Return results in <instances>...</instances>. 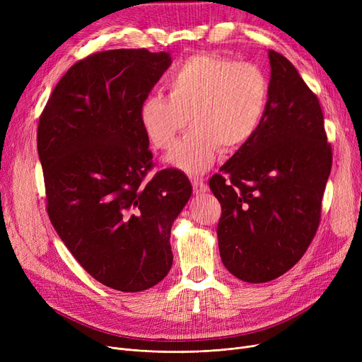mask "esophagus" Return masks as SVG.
<instances>
[{"mask_svg":"<svg viewBox=\"0 0 362 362\" xmlns=\"http://www.w3.org/2000/svg\"><path fill=\"white\" fill-rule=\"evenodd\" d=\"M192 186H194V194L195 195H201V194H205L208 191L206 183L201 177H194L192 179Z\"/></svg>","mask_w":362,"mask_h":362,"instance_id":"obj_1","label":"esophagus"}]
</instances>
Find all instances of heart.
<instances>
[{
  "label": "heart",
  "instance_id": "b5f03b06",
  "mask_svg": "<svg viewBox=\"0 0 362 362\" xmlns=\"http://www.w3.org/2000/svg\"><path fill=\"white\" fill-rule=\"evenodd\" d=\"M164 93L142 101L139 117L152 145L170 149L189 122L191 132L167 157L186 173L210 168L220 148L235 151L258 130L269 103V79L252 63L195 54L165 81Z\"/></svg>",
  "mask_w": 362,
  "mask_h": 362
}]
</instances>
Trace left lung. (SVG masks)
<instances>
[{
  "instance_id": "1",
  "label": "left lung",
  "mask_w": 362,
  "mask_h": 362,
  "mask_svg": "<svg viewBox=\"0 0 362 362\" xmlns=\"http://www.w3.org/2000/svg\"><path fill=\"white\" fill-rule=\"evenodd\" d=\"M269 59L270 90L262 122L210 179L221 204V261L248 283L280 277L305 254L332 170L318 98L288 59L276 51H269Z\"/></svg>"
}]
</instances>
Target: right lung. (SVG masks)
Returning a JSON list of instances; mask_svg holds the SVG:
<instances>
[{"label": "right lung", "mask_w": 362, "mask_h": 362, "mask_svg": "<svg viewBox=\"0 0 362 362\" xmlns=\"http://www.w3.org/2000/svg\"><path fill=\"white\" fill-rule=\"evenodd\" d=\"M171 66L168 52L110 49L69 69L37 126L48 216L100 283L141 292L171 269L170 232L192 195L179 170L152 167L139 108Z\"/></svg>", "instance_id": "right-lung-1"}]
</instances>
